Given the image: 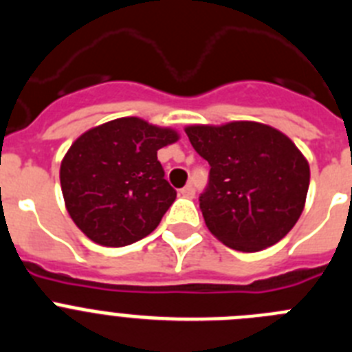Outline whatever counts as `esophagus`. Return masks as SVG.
Wrapping results in <instances>:
<instances>
[{
    "label": "esophagus",
    "instance_id": "1",
    "mask_svg": "<svg viewBox=\"0 0 352 352\" xmlns=\"http://www.w3.org/2000/svg\"><path fill=\"white\" fill-rule=\"evenodd\" d=\"M179 195H183V197H186V199H192L195 195V188L192 185L183 186L182 190H179Z\"/></svg>",
    "mask_w": 352,
    "mask_h": 352
}]
</instances>
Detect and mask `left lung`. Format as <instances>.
<instances>
[{"instance_id":"1","label":"left lung","mask_w":352,"mask_h":352,"mask_svg":"<svg viewBox=\"0 0 352 352\" xmlns=\"http://www.w3.org/2000/svg\"><path fill=\"white\" fill-rule=\"evenodd\" d=\"M185 132L211 167L199 197L211 234L239 252L278 243L300 219L309 192V162L296 144L257 121L190 125Z\"/></svg>"}]
</instances>
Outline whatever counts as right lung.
Segmentation results:
<instances>
[{
  "label": "right lung",
  "instance_id": "right-lung-1",
  "mask_svg": "<svg viewBox=\"0 0 352 352\" xmlns=\"http://www.w3.org/2000/svg\"><path fill=\"white\" fill-rule=\"evenodd\" d=\"M179 139L141 118H118L89 129L61 160L68 214L91 241L125 247L153 232L176 199L157 151Z\"/></svg>",
  "mask_w": 352,
  "mask_h": 352
}]
</instances>
